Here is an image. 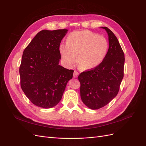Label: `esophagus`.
Instances as JSON below:
<instances>
[{
  "instance_id": "34e87169",
  "label": "esophagus",
  "mask_w": 146,
  "mask_h": 146,
  "mask_svg": "<svg viewBox=\"0 0 146 146\" xmlns=\"http://www.w3.org/2000/svg\"><path fill=\"white\" fill-rule=\"evenodd\" d=\"M78 72L77 71V70H74V78H77V76H78Z\"/></svg>"
}]
</instances>
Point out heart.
<instances>
[{
    "instance_id": "b5f03b06",
    "label": "heart",
    "mask_w": 146,
    "mask_h": 146,
    "mask_svg": "<svg viewBox=\"0 0 146 146\" xmlns=\"http://www.w3.org/2000/svg\"><path fill=\"white\" fill-rule=\"evenodd\" d=\"M109 48L108 41L90 30L72 32L68 36L66 44H61L60 52L64 63L71 66L77 63L85 70L94 69L105 58Z\"/></svg>"
}]
</instances>
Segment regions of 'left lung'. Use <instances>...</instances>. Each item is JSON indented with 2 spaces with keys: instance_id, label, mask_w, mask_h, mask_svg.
I'll return each instance as SVG.
<instances>
[{
  "instance_id": "obj_1",
  "label": "left lung",
  "mask_w": 146,
  "mask_h": 146,
  "mask_svg": "<svg viewBox=\"0 0 146 146\" xmlns=\"http://www.w3.org/2000/svg\"><path fill=\"white\" fill-rule=\"evenodd\" d=\"M109 48L100 65L80 74V96L86 106L92 110L104 107L117 96L123 77L125 57L116 36L109 29Z\"/></svg>"
}]
</instances>
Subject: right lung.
<instances>
[{"instance_id":"1","label":"right lung","mask_w":146,"mask_h":146,"mask_svg":"<svg viewBox=\"0 0 146 146\" xmlns=\"http://www.w3.org/2000/svg\"><path fill=\"white\" fill-rule=\"evenodd\" d=\"M68 30H43L24 49L19 68L21 86L38 107L50 108L61 100L73 70L59 65L60 45Z\"/></svg>"}]
</instances>
